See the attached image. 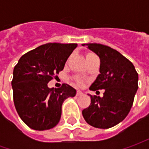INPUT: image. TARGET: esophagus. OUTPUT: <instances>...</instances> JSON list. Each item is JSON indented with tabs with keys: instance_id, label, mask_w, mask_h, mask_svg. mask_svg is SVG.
I'll return each mask as SVG.
<instances>
[{
	"instance_id": "obj_1",
	"label": "esophagus",
	"mask_w": 149,
	"mask_h": 149,
	"mask_svg": "<svg viewBox=\"0 0 149 149\" xmlns=\"http://www.w3.org/2000/svg\"><path fill=\"white\" fill-rule=\"evenodd\" d=\"M76 95H77L78 96H79V95H83V93H82V91H80V90H77V92H76Z\"/></svg>"
}]
</instances>
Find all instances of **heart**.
<instances>
[{
	"label": "heart",
	"mask_w": 149,
	"mask_h": 149,
	"mask_svg": "<svg viewBox=\"0 0 149 149\" xmlns=\"http://www.w3.org/2000/svg\"><path fill=\"white\" fill-rule=\"evenodd\" d=\"M95 54H87V55H86V59H87V58H89V57H91V56H95Z\"/></svg>",
	"instance_id": "obj_1"
}]
</instances>
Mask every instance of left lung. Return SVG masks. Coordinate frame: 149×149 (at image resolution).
Listing matches in <instances>:
<instances>
[{
    "mask_svg": "<svg viewBox=\"0 0 149 149\" xmlns=\"http://www.w3.org/2000/svg\"><path fill=\"white\" fill-rule=\"evenodd\" d=\"M82 45H86L100 59V74L89 89H104L103 97L90 95L91 103L82 114L89 125L109 129L129 114L139 88V74L132 62L116 49L101 44Z\"/></svg>",
    "mask_w": 149,
    "mask_h": 149,
    "instance_id": "obj_1",
    "label": "left lung"
}]
</instances>
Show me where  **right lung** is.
<instances>
[{"instance_id": "1", "label": "right lung", "mask_w": 149, "mask_h": 149, "mask_svg": "<svg viewBox=\"0 0 149 149\" xmlns=\"http://www.w3.org/2000/svg\"><path fill=\"white\" fill-rule=\"evenodd\" d=\"M77 44L48 43L23 54L15 66L11 85L15 109L22 121L35 130L57 125L63 102L74 97L76 90L67 84L59 89L48 84L55 74L63 70Z\"/></svg>"}]
</instances>
